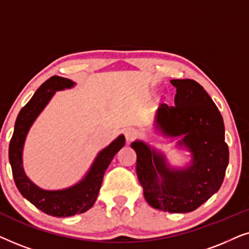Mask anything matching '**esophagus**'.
Returning <instances> with one entry per match:
<instances>
[{
	"label": "esophagus",
	"mask_w": 249,
	"mask_h": 249,
	"mask_svg": "<svg viewBox=\"0 0 249 249\" xmlns=\"http://www.w3.org/2000/svg\"><path fill=\"white\" fill-rule=\"evenodd\" d=\"M136 136H137L136 135V131L131 130V129H127V130L124 131V137L127 142H131L136 138Z\"/></svg>",
	"instance_id": "obj_1"
}]
</instances>
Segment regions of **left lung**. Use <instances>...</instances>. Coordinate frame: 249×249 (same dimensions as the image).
I'll list each match as a JSON object with an SVG mask.
<instances>
[{"instance_id": "1", "label": "left lung", "mask_w": 249, "mask_h": 249, "mask_svg": "<svg viewBox=\"0 0 249 249\" xmlns=\"http://www.w3.org/2000/svg\"><path fill=\"white\" fill-rule=\"evenodd\" d=\"M176 87L175 105L161 104L155 117L163 135L183 138L193 161L186 169H172L164 156L142 142H131L137 154L136 172L145 199L169 213L192 212L222 185L229 163L223 119L205 89L193 79L170 80Z\"/></svg>"}]
</instances>
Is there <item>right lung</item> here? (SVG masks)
Returning <instances> with one entry per match:
<instances>
[{
  "mask_svg": "<svg viewBox=\"0 0 249 249\" xmlns=\"http://www.w3.org/2000/svg\"><path fill=\"white\" fill-rule=\"evenodd\" d=\"M73 85V81L59 76H53L47 79L36 90L28 103L20 110L9 145V160L17 188L37 209L49 215L57 217L84 213L94 205L101 189L104 173L114 155L124 146L125 141L124 135L119 136L97 155L84 180L68 189L43 190L27 178L22 168V148L27 132L54 93L56 90L72 87Z\"/></svg>",
  "mask_w": 249,
  "mask_h": 249,
  "instance_id": "add662e5",
  "label": "right lung"
}]
</instances>
